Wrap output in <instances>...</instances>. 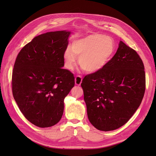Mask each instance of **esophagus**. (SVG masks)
<instances>
[{"label":"esophagus","mask_w":156,"mask_h":156,"mask_svg":"<svg viewBox=\"0 0 156 156\" xmlns=\"http://www.w3.org/2000/svg\"><path fill=\"white\" fill-rule=\"evenodd\" d=\"M82 80H83V79H82V77L81 76V75H77V76L75 78V84L77 86H79L82 83Z\"/></svg>","instance_id":"34e87169"}]
</instances>
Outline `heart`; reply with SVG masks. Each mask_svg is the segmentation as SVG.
Listing matches in <instances>:
<instances>
[{
	"instance_id": "b5f03b06",
	"label": "heart",
	"mask_w": 156,
	"mask_h": 156,
	"mask_svg": "<svg viewBox=\"0 0 156 156\" xmlns=\"http://www.w3.org/2000/svg\"><path fill=\"white\" fill-rule=\"evenodd\" d=\"M114 51L112 41L101 34H92L73 41L64 53L67 67L73 69L77 56L81 68L88 73H95L105 67Z\"/></svg>"
}]
</instances>
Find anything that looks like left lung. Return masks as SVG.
Wrapping results in <instances>:
<instances>
[{
  "label": "left lung",
  "mask_w": 156,
  "mask_h": 156,
  "mask_svg": "<svg viewBox=\"0 0 156 156\" xmlns=\"http://www.w3.org/2000/svg\"><path fill=\"white\" fill-rule=\"evenodd\" d=\"M144 66L136 52L120 41L105 67L82 81L89 121L108 131L127 123L143 100L146 88Z\"/></svg>",
  "instance_id": "8db88e82"
}]
</instances>
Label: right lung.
Masks as SVG:
<instances>
[{
  "label": "right lung",
  "instance_id": "obj_1",
  "mask_svg": "<svg viewBox=\"0 0 156 156\" xmlns=\"http://www.w3.org/2000/svg\"><path fill=\"white\" fill-rule=\"evenodd\" d=\"M70 32H49L36 36L17 55L12 88L23 115L40 127L57 124L64 100L75 84L73 74L63 69Z\"/></svg>",
  "mask_w": 156,
  "mask_h": 156
}]
</instances>
